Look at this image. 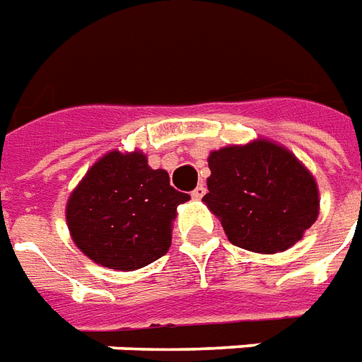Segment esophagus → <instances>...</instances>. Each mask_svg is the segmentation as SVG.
I'll return each mask as SVG.
<instances>
[{"label": "esophagus", "instance_id": "obj_1", "mask_svg": "<svg viewBox=\"0 0 362 362\" xmlns=\"http://www.w3.org/2000/svg\"><path fill=\"white\" fill-rule=\"evenodd\" d=\"M204 194H206V185H198L197 189H194V191H192V198H194V200H200V198L204 197Z\"/></svg>", "mask_w": 362, "mask_h": 362}]
</instances>
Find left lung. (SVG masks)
I'll list each match as a JSON object with an SVG mask.
<instances>
[{
  "label": "left lung",
  "instance_id": "obj_1",
  "mask_svg": "<svg viewBox=\"0 0 362 362\" xmlns=\"http://www.w3.org/2000/svg\"><path fill=\"white\" fill-rule=\"evenodd\" d=\"M211 175L202 198L238 248L276 254L292 248L319 217L311 171L273 141L229 145L208 156Z\"/></svg>",
  "mask_w": 362,
  "mask_h": 362
}]
</instances>
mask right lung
Returning a JSON list of instances; mask_svg holds the SVG:
<instances>
[{
  "label": "right lung",
  "mask_w": 362,
  "mask_h": 362,
  "mask_svg": "<svg viewBox=\"0 0 362 362\" xmlns=\"http://www.w3.org/2000/svg\"><path fill=\"white\" fill-rule=\"evenodd\" d=\"M189 198L171 187L168 171L152 170L141 151H110L68 198V230L95 263L135 271L170 250L171 221Z\"/></svg>",
  "instance_id": "obj_1"
}]
</instances>
